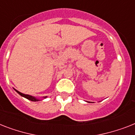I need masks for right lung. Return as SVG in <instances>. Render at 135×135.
I'll return each instance as SVG.
<instances>
[{
    "instance_id": "obj_1",
    "label": "right lung",
    "mask_w": 135,
    "mask_h": 135,
    "mask_svg": "<svg viewBox=\"0 0 135 135\" xmlns=\"http://www.w3.org/2000/svg\"><path fill=\"white\" fill-rule=\"evenodd\" d=\"M15 90V89H14ZM15 91L16 92H18V94H20L21 96H22V97H25L26 98V99H27L28 100H30V101H40V99H36V97H32V96H30L29 95V94H23V93H21V92H20L19 91H18V90H15ZM47 97H44V99H45Z\"/></svg>"
}]
</instances>
